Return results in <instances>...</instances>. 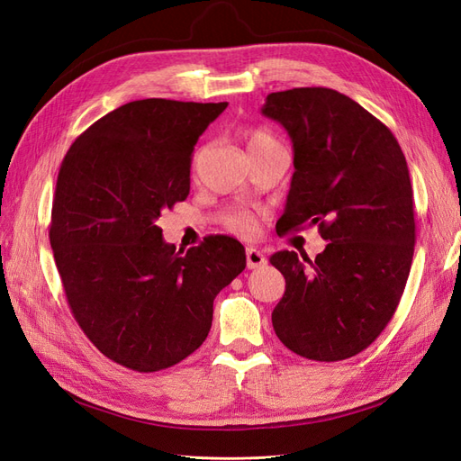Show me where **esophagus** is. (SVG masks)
<instances>
[{
	"instance_id": "esophagus-1",
	"label": "esophagus",
	"mask_w": 461,
	"mask_h": 461,
	"mask_svg": "<svg viewBox=\"0 0 461 461\" xmlns=\"http://www.w3.org/2000/svg\"><path fill=\"white\" fill-rule=\"evenodd\" d=\"M267 263V258H265L259 249H256V248H248L246 249V265H248V269H259V267H263V265Z\"/></svg>"
}]
</instances>
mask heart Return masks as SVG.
<instances>
[{
    "mask_svg": "<svg viewBox=\"0 0 461 461\" xmlns=\"http://www.w3.org/2000/svg\"><path fill=\"white\" fill-rule=\"evenodd\" d=\"M244 140L248 146V151H254L261 146H267L276 142L273 134L263 131V129H249L244 132ZM222 225H225L230 232L234 234H240V236H249L254 234L258 229V219L252 212H248V209H232V212H227L222 215Z\"/></svg>",
    "mask_w": 461,
    "mask_h": 461,
    "instance_id": "obj_1",
    "label": "heart"
}]
</instances>
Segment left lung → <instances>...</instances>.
Masks as SVG:
<instances>
[{"instance_id": "8db88e82", "label": "left lung", "mask_w": 461, "mask_h": 461, "mask_svg": "<svg viewBox=\"0 0 461 461\" xmlns=\"http://www.w3.org/2000/svg\"><path fill=\"white\" fill-rule=\"evenodd\" d=\"M261 113L294 149L276 232L317 225L329 242L315 261L271 256L286 281L273 329L302 357H352L383 332L406 288L415 244L406 158L386 124L337 90L273 92Z\"/></svg>"}]
</instances>
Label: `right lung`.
<instances>
[{
	"label": "right lung",
	"instance_id": "obj_1",
	"mask_svg": "<svg viewBox=\"0 0 461 461\" xmlns=\"http://www.w3.org/2000/svg\"><path fill=\"white\" fill-rule=\"evenodd\" d=\"M227 105L124 104L61 163L50 244L68 308L97 350L132 371H161L198 350L215 296L246 267L230 236L176 252L156 222L186 200L194 146Z\"/></svg>",
	"mask_w": 461,
	"mask_h": 461
}]
</instances>
